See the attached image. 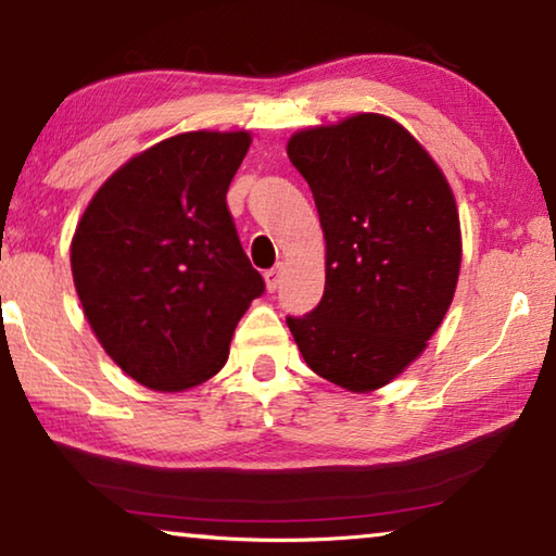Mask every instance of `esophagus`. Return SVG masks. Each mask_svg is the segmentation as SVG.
<instances>
[{
    "label": "esophagus",
    "mask_w": 556,
    "mask_h": 556,
    "mask_svg": "<svg viewBox=\"0 0 556 556\" xmlns=\"http://www.w3.org/2000/svg\"><path fill=\"white\" fill-rule=\"evenodd\" d=\"M281 271H285V264L277 262L275 267H271L267 275H264V281H267L269 292H277V287H279V281H281Z\"/></svg>",
    "instance_id": "1"
}]
</instances>
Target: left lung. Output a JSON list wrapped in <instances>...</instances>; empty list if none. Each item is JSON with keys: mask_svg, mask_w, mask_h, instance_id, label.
Returning a JSON list of instances; mask_svg holds the SVG:
<instances>
[{"mask_svg": "<svg viewBox=\"0 0 556 556\" xmlns=\"http://www.w3.org/2000/svg\"><path fill=\"white\" fill-rule=\"evenodd\" d=\"M287 154L325 231V296L287 325L327 382L369 394L421 357L462 267L457 199L412 131L384 114L294 131Z\"/></svg>", "mask_w": 556, "mask_h": 556, "instance_id": "1", "label": "left lung"}]
</instances>
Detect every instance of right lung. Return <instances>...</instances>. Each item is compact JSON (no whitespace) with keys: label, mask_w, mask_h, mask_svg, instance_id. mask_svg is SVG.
Returning a JSON list of instances; mask_svg holds the SVG:
<instances>
[{"label":"right lung","mask_w":556,"mask_h":556,"mask_svg":"<svg viewBox=\"0 0 556 556\" xmlns=\"http://www.w3.org/2000/svg\"><path fill=\"white\" fill-rule=\"evenodd\" d=\"M252 135L181 131L122 164L89 199L70 262L97 342L154 392L225 367L264 281L239 244L227 189Z\"/></svg>","instance_id":"obj_1"}]
</instances>
